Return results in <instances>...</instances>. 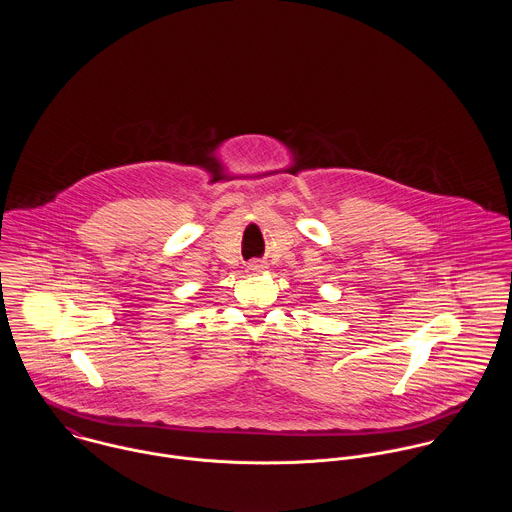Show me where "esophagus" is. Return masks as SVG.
I'll return each instance as SVG.
<instances>
[{
	"label": "esophagus",
	"instance_id": "esophagus-1",
	"mask_svg": "<svg viewBox=\"0 0 512 512\" xmlns=\"http://www.w3.org/2000/svg\"><path fill=\"white\" fill-rule=\"evenodd\" d=\"M246 270H248V272H262V270H264V264L258 262V260H254V262H250V264L246 266Z\"/></svg>",
	"mask_w": 512,
	"mask_h": 512
}]
</instances>
